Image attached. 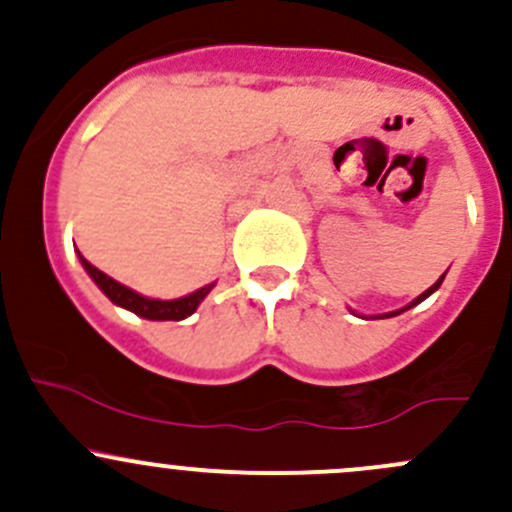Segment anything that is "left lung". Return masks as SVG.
<instances>
[{
    "instance_id": "left-lung-1",
    "label": "left lung",
    "mask_w": 512,
    "mask_h": 512,
    "mask_svg": "<svg viewBox=\"0 0 512 512\" xmlns=\"http://www.w3.org/2000/svg\"><path fill=\"white\" fill-rule=\"evenodd\" d=\"M443 277H446V275H441V280H438V282H436V285H433V287H428V289H426V292H423V294H418V297L414 299V302H411V304H406V307H404V309H396V312H386V314H379V317H381V319H384V317H396V314H401V312H406V309L416 307V304H418V302H423V299H426V297H428V294H433V292H436V289H438V287H441Z\"/></svg>"
}]
</instances>
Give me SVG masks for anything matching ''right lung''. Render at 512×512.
<instances>
[{
  "instance_id": "add662e5",
  "label": "right lung",
  "mask_w": 512,
  "mask_h": 512,
  "mask_svg": "<svg viewBox=\"0 0 512 512\" xmlns=\"http://www.w3.org/2000/svg\"><path fill=\"white\" fill-rule=\"evenodd\" d=\"M79 260H81V265H84V270L89 272L91 280L96 282L98 289H101V292L106 294L113 304H118V307L128 309V312L138 314V317H143V319H153V322H180V319L190 317V314L198 309V304L208 297L210 289L215 287V282H213V285L195 289V292L185 294V297H180V299H151V297H143V294L133 292V289L121 285V282H116L113 277L103 275V272L98 270V267L91 265L84 255H79Z\"/></svg>"
}]
</instances>
